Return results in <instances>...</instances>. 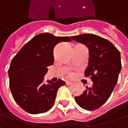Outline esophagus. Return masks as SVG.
<instances>
[{
    "instance_id": "1",
    "label": "esophagus",
    "mask_w": 128,
    "mask_h": 128,
    "mask_svg": "<svg viewBox=\"0 0 128 128\" xmlns=\"http://www.w3.org/2000/svg\"><path fill=\"white\" fill-rule=\"evenodd\" d=\"M66 84L68 85V86H71V85H72V83L70 82H66Z\"/></svg>"
}]
</instances>
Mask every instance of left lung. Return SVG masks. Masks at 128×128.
Wrapping results in <instances>:
<instances>
[{
	"mask_svg": "<svg viewBox=\"0 0 128 128\" xmlns=\"http://www.w3.org/2000/svg\"><path fill=\"white\" fill-rule=\"evenodd\" d=\"M71 38L85 45L89 51L85 77H90L91 88L74 100L82 108L92 111L102 106L112 93L122 69L121 54L109 40L93 34H83Z\"/></svg>",
	"mask_w": 128,
	"mask_h": 128,
	"instance_id": "8db88e82",
	"label": "left lung"
}]
</instances>
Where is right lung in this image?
Masks as SVG:
<instances>
[{
  "label": "right lung",
  "mask_w": 128,
  "mask_h": 128,
  "mask_svg": "<svg viewBox=\"0 0 128 128\" xmlns=\"http://www.w3.org/2000/svg\"><path fill=\"white\" fill-rule=\"evenodd\" d=\"M69 37H56L50 33L35 35L12 60L8 71L10 88L14 100L31 114L44 113L50 110L55 102L59 88L65 82H44L47 66L54 63V46Z\"/></svg>",
  "instance_id": "obj_1"
}]
</instances>
